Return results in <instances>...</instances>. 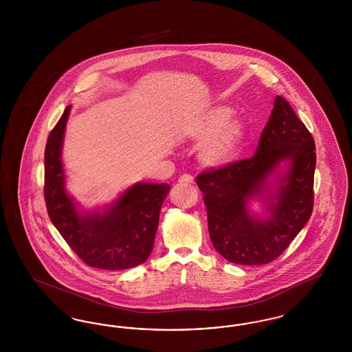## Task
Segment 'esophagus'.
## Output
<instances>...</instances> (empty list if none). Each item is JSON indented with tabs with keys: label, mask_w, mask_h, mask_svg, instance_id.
<instances>
[{
	"label": "esophagus",
	"mask_w": 352,
	"mask_h": 352,
	"mask_svg": "<svg viewBox=\"0 0 352 352\" xmlns=\"http://www.w3.org/2000/svg\"><path fill=\"white\" fill-rule=\"evenodd\" d=\"M178 182L179 184H194V178L190 174H184V175L179 177Z\"/></svg>",
	"instance_id": "obj_1"
}]
</instances>
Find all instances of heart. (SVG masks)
I'll return each instance as SVG.
<instances>
[{
  "instance_id": "b5f03b06",
  "label": "heart",
  "mask_w": 352,
  "mask_h": 352,
  "mask_svg": "<svg viewBox=\"0 0 352 352\" xmlns=\"http://www.w3.org/2000/svg\"><path fill=\"white\" fill-rule=\"evenodd\" d=\"M232 109L217 105L208 109L191 128V137L201 144L199 158L211 168H224L239 158L245 126L241 120L231 118Z\"/></svg>"
}]
</instances>
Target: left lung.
<instances>
[{"label": "left lung", "mask_w": 352, "mask_h": 352, "mask_svg": "<svg viewBox=\"0 0 352 352\" xmlns=\"http://www.w3.org/2000/svg\"><path fill=\"white\" fill-rule=\"evenodd\" d=\"M281 160L291 165L278 203L271 204V219H253L246 201L259 193ZM316 162L313 135L290 104L277 96L254 155L224 168L204 170L197 177L215 250L240 265H264L276 260L311 217Z\"/></svg>", "instance_id": "obj_1"}]
</instances>
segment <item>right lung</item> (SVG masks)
Wrapping results in <instances>:
<instances>
[{
	"label": "right lung",
	"mask_w": 352,
	"mask_h": 352,
	"mask_svg": "<svg viewBox=\"0 0 352 352\" xmlns=\"http://www.w3.org/2000/svg\"><path fill=\"white\" fill-rule=\"evenodd\" d=\"M71 105L51 131L45 149L43 194L55 228L78 257L94 268H133L153 251L168 184H137L126 190L104 214L79 215L65 191L62 142Z\"/></svg>",
	"instance_id": "obj_1"
}]
</instances>
